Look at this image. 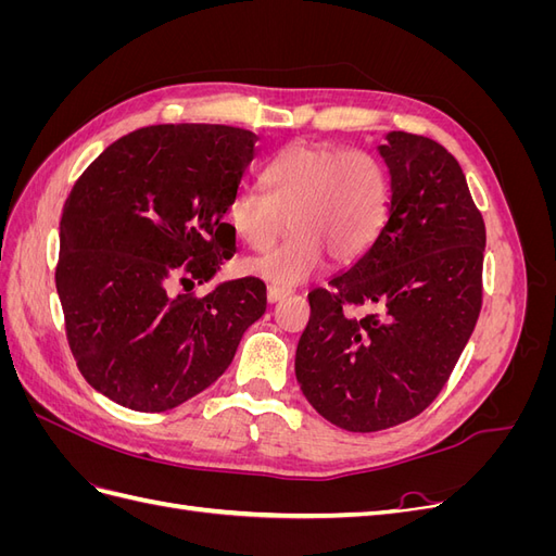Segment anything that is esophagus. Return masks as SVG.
Here are the masks:
<instances>
[{
  "label": "esophagus",
  "instance_id": "esophagus-1",
  "mask_svg": "<svg viewBox=\"0 0 556 556\" xmlns=\"http://www.w3.org/2000/svg\"><path fill=\"white\" fill-rule=\"evenodd\" d=\"M290 292H292V290H288V288H278V285H268V290H266L268 304H276V301L285 299V296H288Z\"/></svg>",
  "mask_w": 556,
  "mask_h": 556
}]
</instances>
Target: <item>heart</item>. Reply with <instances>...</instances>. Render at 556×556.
<instances>
[{"label": "heart", "instance_id": "obj_1", "mask_svg": "<svg viewBox=\"0 0 556 556\" xmlns=\"http://www.w3.org/2000/svg\"><path fill=\"white\" fill-rule=\"evenodd\" d=\"M266 192L241 188L229 204V223L252 250L274 252L241 264L248 276L294 285L325 262L350 264L374 245L390 215V174L364 150L331 143H294L266 164Z\"/></svg>", "mask_w": 556, "mask_h": 556}]
</instances>
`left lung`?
I'll use <instances>...</instances> for the list:
<instances>
[{"instance_id": "1", "label": "left lung", "mask_w": 556, "mask_h": 556, "mask_svg": "<svg viewBox=\"0 0 556 556\" xmlns=\"http://www.w3.org/2000/svg\"><path fill=\"white\" fill-rule=\"evenodd\" d=\"M384 139L378 153L390 169V215L348 271L308 294L294 359L311 406L359 433L431 406L482 306L484 220L459 162L417 134Z\"/></svg>"}]
</instances>
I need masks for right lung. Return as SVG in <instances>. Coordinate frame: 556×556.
<instances>
[{
	"instance_id": "obj_1",
	"label": "right lung",
	"mask_w": 556,
	"mask_h": 556,
	"mask_svg": "<svg viewBox=\"0 0 556 556\" xmlns=\"http://www.w3.org/2000/svg\"><path fill=\"white\" fill-rule=\"evenodd\" d=\"M255 143L227 125H153L111 143L76 180L55 285L72 355L99 394L172 410L227 371L264 315L266 288L252 276L206 296L172 294L176 280L208 282L233 255L225 215Z\"/></svg>"
}]
</instances>
